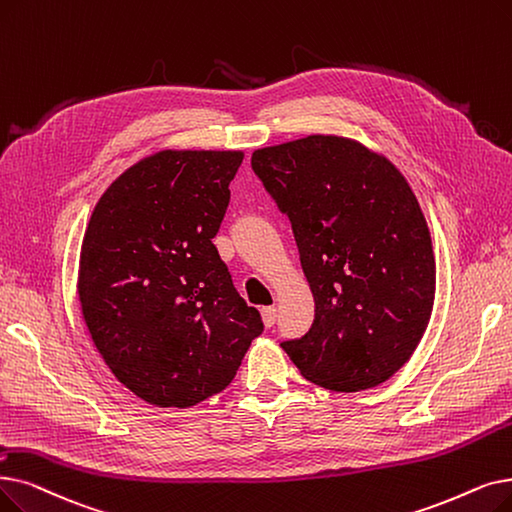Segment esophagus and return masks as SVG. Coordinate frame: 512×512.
Instances as JSON below:
<instances>
[{"label":"esophagus","instance_id":"obj_1","mask_svg":"<svg viewBox=\"0 0 512 512\" xmlns=\"http://www.w3.org/2000/svg\"><path fill=\"white\" fill-rule=\"evenodd\" d=\"M261 320L265 328H272L276 324V307H263L261 309Z\"/></svg>","mask_w":512,"mask_h":512}]
</instances>
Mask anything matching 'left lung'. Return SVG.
<instances>
[{
    "mask_svg": "<svg viewBox=\"0 0 512 512\" xmlns=\"http://www.w3.org/2000/svg\"><path fill=\"white\" fill-rule=\"evenodd\" d=\"M251 167L291 219L316 301L314 324L282 349L332 391L385 383L418 347L435 299L431 234L406 177L339 136L255 150Z\"/></svg>",
    "mask_w": 512,
    "mask_h": 512,
    "instance_id": "1",
    "label": "left lung"
}]
</instances>
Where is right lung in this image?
<instances>
[{"label":"right lung","instance_id":"right-lung-1","mask_svg":"<svg viewBox=\"0 0 512 512\" xmlns=\"http://www.w3.org/2000/svg\"><path fill=\"white\" fill-rule=\"evenodd\" d=\"M240 150H161L106 188L87 224L77 293L106 366L144 402L190 408L224 391L259 311L213 244Z\"/></svg>","mask_w":512,"mask_h":512}]
</instances>
